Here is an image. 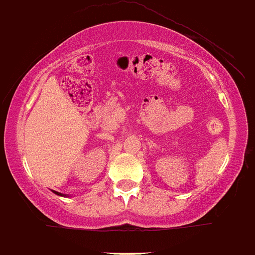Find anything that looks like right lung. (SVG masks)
Listing matches in <instances>:
<instances>
[{"label":"right lung","instance_id":"1","mask_svg":"<svg viewBox=\"0 0 255 255\" xmlns=\"http://www.w3.org/2000/svg\"><path fill=\"white\" fill-rule=\"evenodd\" d=\"M55 193H56V194H58V193H57V191H55ZM58 195H61V194H58Z\"/></svg>","mask_w":255,"mask_h":255}]
</instances>
